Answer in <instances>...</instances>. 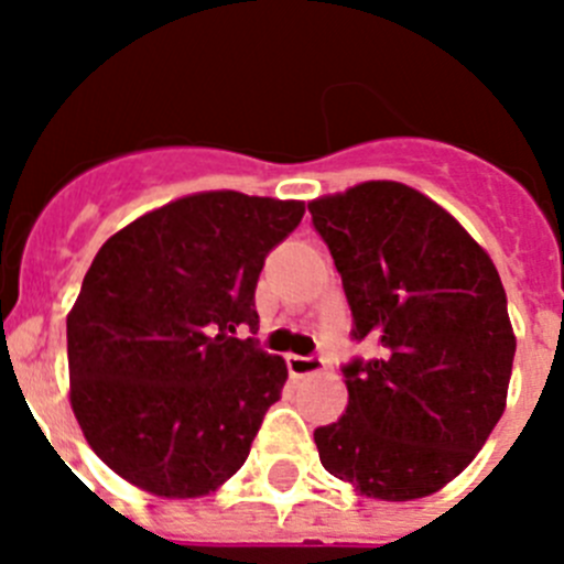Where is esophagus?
<instances>
[{"instance_id": "esophagus-1", "label": "esophagus", "mask_w": 564, "mask_h": 564, "mask_svg": "<svg viewBox=\"0 0 564 564\" xmlns=\"http://www.w3.org/2000/svg\"><path fill=\"white\" fill-rule=\"evenodd\" d=\"M286 367L294 378H306L323 370V359L319 356H286Z\"/></svg>"}]
</instances>
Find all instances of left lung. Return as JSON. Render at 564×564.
<instances>
[{
  "mask_svg": "<svg viewBox=\"0 0 564 564\" xmlns=\"http://www.w3.org/2000/svg\"><path fill=\"white\" fill-rule=\"evenodd\" d=\"M356 341L347 409L314 431L319 462L361 496L412 501L459 476L507 406L514 334L496 264L434 199L370 181L308 203Z\"/></svg>",
  "mask_w": 564,
  "mask_h": 564,
  "instance_id": "obj_1",
  "label": "left lung"
}]
</instances>
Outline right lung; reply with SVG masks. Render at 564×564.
<instances>
[{
	"label": "right lung",
	"mask_w": 564,
	"mask_h": 564,
	"mask_svg": "<svg viewBox=\"0 0 564 564\" xmlns=\"http://www.w3.org/2000/svg\"><path fill=\"white\" fill-rule=\"evenodd\" d=\"M294 199L203 192L110 236L66 317L72 409L94 454L135 487L205 496L245 465L286 361L258 330L264 258Z\"/></svg>",
	"instance_id": "obj_1"
}]
</instances>
